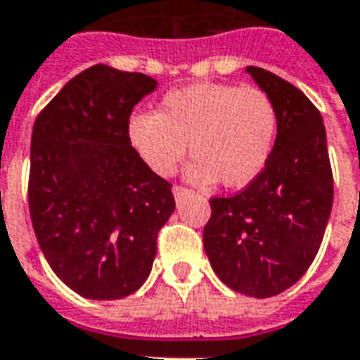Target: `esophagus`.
<instances>
[{"instance_id":"34e87169","label":"esophagus","mask_w":360,"mask_h":360,"mask_svg":"<svg viewBox=\"0 0 360 360\" xmlns=\"http://www.w3.org/2000/svg\"><path fill=\"white\" fill-rule=\"evenodd\" d=\"M187 195H191L188 188L181 187V185H175V187H173V197H175V200H181V198L187 197Z\"/></svg>"}]
</instances>
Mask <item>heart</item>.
Segmentation results:
<instances>
[{"label": "heart", "instance_id": "heart-1", "mask_svg": "<svg viewBox=\"0 0 360 360\" xmlns=\"http://www.w3.org/2000/svg\"><path fill=\"white\" fill-rule=\"evenodd\" d=\"M278 134V110L259 87L195 84L163 97L155 115L128 120V140L155 175L167 177L188 152L187 177L245 187L265 169Z\"/></svg>", "mask_w": 360, "mask_h": 360}]
</instances>
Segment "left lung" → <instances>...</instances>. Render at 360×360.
<instances>
[{
  "instance_id": "1",
  "label": "left lung",
  "mask_w": 360,
  "mask_h": 360,
  "mask_svg": "<svg viewBox=\"0 0 360 360\" xmlns=\"http://www.w3.org/2000/svg\"><path fill=\"white\" fill-rule=\"evenodd\" d=\"M245 72L275 103L278 134L265 169L248 187L210 198L202 241L224 285L269 298L300 281L318 255L333 205V175L314 103L263 68Z\"/></svg>"
}]
</instances>
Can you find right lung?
<instances>
[{
    "label": "right lung",
    "mask_w": 360,
    "mask_h": 360,
    "mask_svg": "<svg viewBox=\"0 0 360 360\" xmlns=\"http://www.w3.org/2000/svg\"><path fill=\"white\" fill-rule=\"evenodd\" d=\"M155 87L150 75L97 64L70 79L34 120L32 228L58 278L84 298L136 292L175 210L172 185L128 140L130 112Z\"/></svg>",
    "instance_id": "obj_1"
}]
</instances>
